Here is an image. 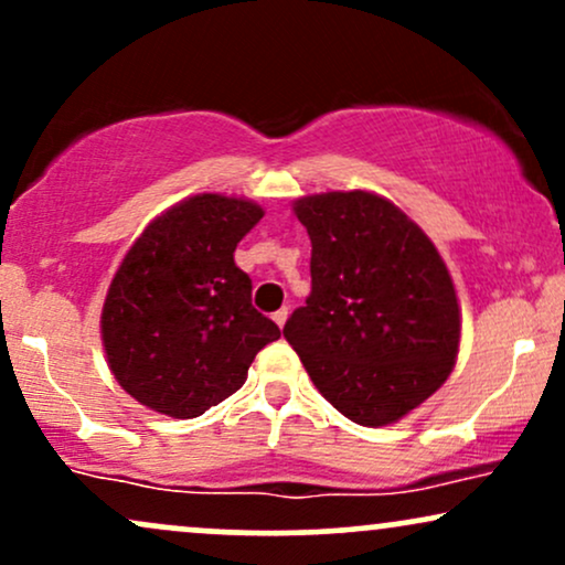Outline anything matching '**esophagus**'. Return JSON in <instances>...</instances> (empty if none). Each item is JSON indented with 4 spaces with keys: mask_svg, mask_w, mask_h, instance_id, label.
Wrapping results in <instances>:
<instances>
[{
    "mask_svg": "<svg viewBox=\"0 0 565 565\" xmlns=\"http://www.w3.org/2000/svg\"><path fill=\"white\" fill-rule=\"evenodd\" d=\"M287 319H289V310L287 308L276 310V313H274V321L278 323V329H284V323H287Z\"/></svg>",
    "mask_w": 565,
    "mask_h": 565,
    "instance_id": "1",
    "label": "esophagus"
}]
</instances>
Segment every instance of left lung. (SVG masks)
Listing matches in <instances>:
<instances>
[{"instance_id":"8db88e82","label":"left lung","mask_w":565,"mask_h":565,"mask_svg":"<svg viewBox=\"0 0 565 565\" xmlns=\"http://www.w3.org/2000/svg\"><path fill=\"white\" fill-rule=\"evenodd\" d=\"M310 236V295L284 337L337 412L380 427L444 385L459 302L436 244L393 201L329 191L295 201Z\"/></svg>"}]
</instances>
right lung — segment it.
<instances>
[{
  "mask_svg": "<svg viewBox=\"0 0 565 565\" xmlns=\"http://www.w3.org/2000/svg\"><path fill=\"white\" fill-rule=\"evenodd\" d=\"M255 201L199 193L159 215L116 270L100 334L116 382L153 412L191 419L244 385L255 355L281 337L252 308L233 263L260 223Z\"/></svg>",
  "mask_w": 565,
  "mask_h": 565,
  "instance_id": "obj_1",
  "label": "right lung"
}]
</instances>
